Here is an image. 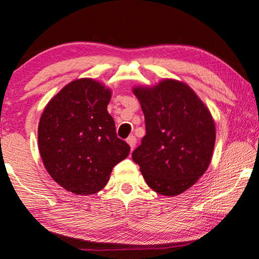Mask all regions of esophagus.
Returning <instances> with one entry per match:
<instances>
[{"label": "esophagus", "instance_id": "esophagus-1", "mask_svg": "<svg viewBox=\"0 0 259 259\" xmlns=\"http://www.w3.org/2000/svg\"><path fill=\"white\" fill-rule=\"evenodd\" d=\"M126 143L129 144V146H130V149H132V151L133 150H134V147H135V145H136V138L135 136H129V138L126 139Z\"/></svg>", "mask_w": 259, "mask_h": 259}]
</instances>
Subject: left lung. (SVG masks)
I'll return each mask as SVG.
<instances>
[{"label":"left lung","mask_w":259,"mask_h":259,"mask_svg":"<svg viewBox=\"0 0 259 259\" xmlns=\"http://www.w3.org/2000/svg\"><path fill=\"white\" fill-rule=\"evenodd\" d=\"M146 134L133 152L145 181L162 195H178L205 173L215 145L208 108L183 82L164 79L152 88L136 87Z\"/></svg>","instance_id":"8db88e82"}]
</instances>
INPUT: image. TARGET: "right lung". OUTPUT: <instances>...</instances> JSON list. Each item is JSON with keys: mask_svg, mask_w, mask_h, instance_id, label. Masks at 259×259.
Here are the masks:
<instances>
[{"mask_svg": "<svg viewBox=\"0 0 259 259\" xmlns=\"http://www.w3.org/2000/svg\"><path fill=\"white\" fill-rule=\"evenodd\" d=\"M110 91L91 78L72 81L45 107L38 127L45 168L62 188L93 194L109 180L113 167L130 152L108 113Z\"/></svg>", "mask_w": 259, "mask_h": 259, "instance_id": "right-lung-1", "label": "right lung"}]
</instances>
